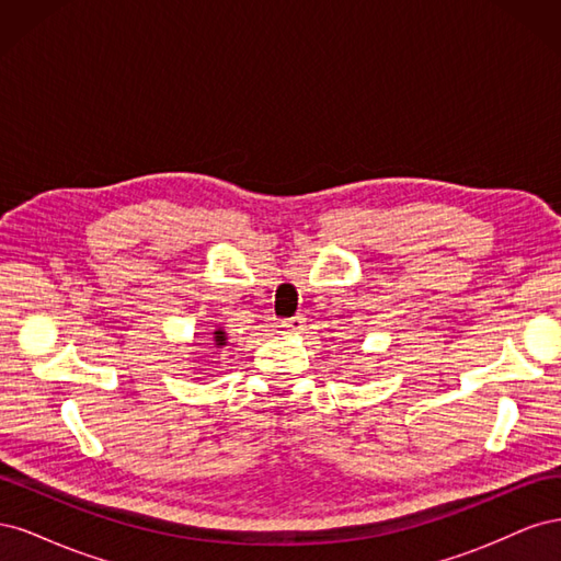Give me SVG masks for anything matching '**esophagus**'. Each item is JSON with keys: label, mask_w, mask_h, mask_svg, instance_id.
Listing matches in <instances>:
<instances>
[{"label": "esophagus", "mask_w": 561, "mask_h": 561, "mask_svg": "<svg viewBox=\"0 0 561 561\" xmlns=\"http://www.w3.org/2000/svg\"><path fill=\"white\" fill-rule=\"evenodd\" d=\"M304 322H307V318H304V316H295V318L283 320L280 328H283L285 332H290V334H299V332L304 330Z\"/></svg>", "instance_id": "34e87169"}]
</instances>
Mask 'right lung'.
<instances>
[{"label":"right lung","mask_w":561,"mask_h":561,"mask_svg":"<svg viewBox=\"0 0 561 561\" xmlns=\"http://www.w3.org/2000/svg\"><path fill=\"white\" fill-rule=\"evenodd\" d=\"M213 342H215V346H217V348L227 346V332H225L222 328L215 330V332H213Z\"/></svg>","instance_id":"1"}]
</instances>
